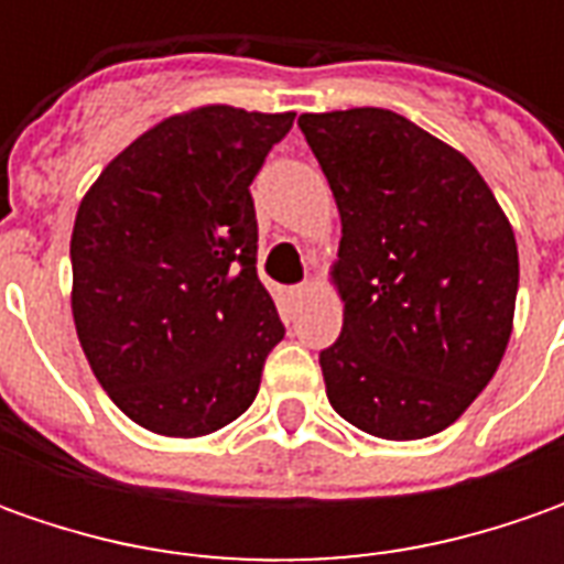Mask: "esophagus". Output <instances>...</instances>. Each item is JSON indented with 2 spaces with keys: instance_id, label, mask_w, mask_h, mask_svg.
Listing matches in <instances>:
<instances>
[{
  "instance_id": "1",
  "label": "esophagus",
  "mask_w": 564,
  "mask_h": 564,
  "mask_svg": "<svg viewBox=\"0 0 564 564\" xmlns=\"http://www.w3.org/2000/svg\"><path fill=\"white\" fill-rule=\"evenodd\" d=\"M307 294H311V285L304 282V285H294L292 292H289V297H292V301H301V297H307Z\"/></svg>"
}]
</instances>
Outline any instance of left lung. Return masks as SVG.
<instances>
[{"instance_id":"1","label":"left lung","mask_w":564,"mask_h":564,"mask_svg":"<svg viewBox=\"0 0 564 564\" xmlns=\"http://www.w3.org/2000/svg\"><path fill=\"white\" fill-rule=\"evenodd\" d=\"M333 187L345 319L319 351L329 404L379 440L455 423L506 355L518 245L465 153L389 109L304 112Z\"/></svg>"}]
</instances>
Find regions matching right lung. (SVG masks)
Here are the masks:
<instances>
[{"instance_id": "obj_1", "label": "right lung", "mask_w": 564, "mask_h": 564, "mask_svg": "<svg viewBox=\"0 0 564 564\" xmlns=\"http://www.w3.org/2000/svg\"><path fill=\"white\" fill-rule=\"evenodd\" d=\"M294 112L200 106L128 143L77 206L72 314L109 399L160 436L241 417L285 336L250 182Z\"/></svg>"}]
</instances>
